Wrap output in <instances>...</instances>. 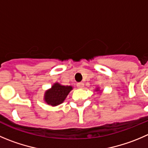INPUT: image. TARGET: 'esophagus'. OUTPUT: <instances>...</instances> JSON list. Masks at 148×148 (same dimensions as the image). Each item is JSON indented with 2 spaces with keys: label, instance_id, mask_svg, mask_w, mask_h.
<instances>
[{
  "label": "esophagus",
  "instance_id": "obj_1",
  "mask_svg": "<svg viewBox=\"0 0 148 148\" xmlns=\"http://www.w3.org/2000/svg\"><path fill=\"white\" fill-rule=\"evenodd\" d=\"M77 87L78 88H83L84 87V84L83 82H80L77 84Z\"/></svg>",
  "mask_w": 148,
  "mask_h": 148
}]
</instances>
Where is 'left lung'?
Returning a JSON list of instances; mask_svg holds the SVG:
<instances>
[{
	"instance_id": "1",
	"label": "left lung",
	"mask_w": 148,
	"mask_h": 148,
	"mask_svg": "<svg viewBox=\"0 0 148 148\" xmlns=\"http://www.w3.org/2000/svg\"><path fill=\"white\" fill-rule=\"evenodd\" d=\"M95 91H97V92H99L101 93L102 92V90H100V88H99V87H97L96 88H95V90H94Z\"/></svg>"
}]
</instances>
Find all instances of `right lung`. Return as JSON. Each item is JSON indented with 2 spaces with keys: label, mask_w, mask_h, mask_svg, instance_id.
Wrapping results in <instances>:
<instances>
[{
  "label": "right lung",
  "mask_w": 148,
  "mask_h": 148,
  "mask_svg": "<svg viewBox=\"0 0 148 148\" xmlns=\"http://www.w3.org/2000/svg\"><path fill=\"white\" fill-rule=\"evenodd\" d=\"M73 88L72 86H64L60 83H54L50 88L45 91L43 100L47 105L52 107L57 106L65 100Z\"/></svg>",
  "instance_id": "right-lung-1"
}]
</instances>
